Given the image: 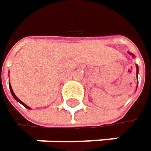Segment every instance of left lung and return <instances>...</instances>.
Instances as JSON below:
<instances>
[{
    "mask_svg": "<svg viewBox=\"0 0 151 151\" xmlns=\"http://www.w3.org/2000/svg\"><path fill=\"white\" fill-rule=\"evenodd\" d=\"M130 54L134 57V54H132V53H130ZM136 66H137V73H138V66H137V65H136Z\"/></svg>",
    "mask_w": 151,
    "mask_h": 151,
    "instance_id": "8db88e82",
    "label": "left lung"
}]
</instances>
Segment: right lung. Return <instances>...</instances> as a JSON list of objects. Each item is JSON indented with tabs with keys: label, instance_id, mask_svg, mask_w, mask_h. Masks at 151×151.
<instances>
[{
	"label": "right lung",
	"instance_id": "right-lung-1",
	"mask_svg": "<svg viewBox=\"0 0 151 151\" xmlns=\"http://www.w3.org/2000/svg\"><path fill=\"white\" fill-rule=\"evenodd\" d=\"M9 87H10V91H11V93H12V95H13V97H14V99H15V100H16V101H18V102H19V103H21V104H22V105H23V106H25V107H26V108H27V109H28V110H30V109H31V108H30V107H29V106H27V104H25L23 103V102H22V101H21V100H20V99H18V98H17V97H16V95H15V94H14V91H13V89H12V87H11V86H10V85H9Z\"/></svg>",
	"mask_w": 151,
	"mask_h": 151
}]
</instances>
